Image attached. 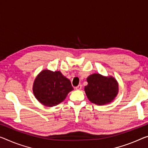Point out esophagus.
I'll return each mask as SVG.
<instances>
[{
    "instance_id": "esophagus-1",
    "label": "esophagus",
    "mask_w": 148,
    "mask_h": 148,
    "mask_svg": "<svg viewBox=\"0 0 148 148\" xmlns=\"http://www.w3.org/2000/svg\"><path fill=\"white\" fill-rule=\"evenodd\" d=\"M81 88H82V85H79L78 86H77V87H75V89L79 90L81 89Z\"/></svg>"
}]
</instances>
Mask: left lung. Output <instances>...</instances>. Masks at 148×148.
<instances>
[{
  "label": "left lung",
  "instance_id": "1",
  "mask_svg": "<svg viewBox=\"0 0 148 148\" xmlns=\"http://www.w3.org/2000/svg\"><path fill=\"white\" fill-rule=\"evenodd\" d=\"M87 81L88 84L85 87V92L93 104L104 105L110 103L119 93V83L112 76L94 73L87 77Z\"/></svg>",
  "mask_w": 148,
  "mask_h": 148
}]
</instances>
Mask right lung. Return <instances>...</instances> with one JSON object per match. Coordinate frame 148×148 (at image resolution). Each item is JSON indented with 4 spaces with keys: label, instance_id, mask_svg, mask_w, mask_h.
I'll use <instances>...</instances> for the list:
<instances>
[{
    "label": "right lung",
    "instance_id": "add662e5",
    "mask_svg": "<svg viewBox=\"0 0 148 148\" xmlns=\"http://www.w3.org/2000/svg\"><path fill=\"white\" fill-rule=\"evenodd\" d=\"M32 90L36 99L41 104L52 107L62 103L73 88L61 71L44 69L36 76Z\"/></svg>",
    "mask_w": 148,
    "mask_h": 148
}]
</instances>
